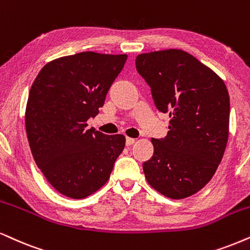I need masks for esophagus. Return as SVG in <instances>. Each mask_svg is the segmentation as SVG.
<instances>
[{
	"instance_id": "1",
	"label": "esophagus",
	"mask_w": 250,
	"mask_h": 250,
	"mask_svg": "<svg viewBox=\"0 0 250 250\" xmlns=\"http://www.w3.org/2000/svg\"><path fill=\"white\" fill-rule=\"evenodd\" d=\"M136 142L135 138H131V137H127L125 138V144L128 145V146H130V145H132Z\"/></svg>"
}]
</instances>
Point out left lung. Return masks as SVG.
Returning <instances> with one entry per match:
<instances>
[{"label": "left lung", "mask_w": 250, "mask_h": 250, "mask_svg": "<svg viewBox=\"0 0 250 250\" xmlns=\"http://www.w3.org/2000/svg\"><path fill=\"white\" fill-rule=\"evenodd\" d=\"M136 69L150 85L157 108L169 113L167 136L154 140L143 164L148 185L181 200L212 179L229 140V96L209 67L181 49L140 54Z\"/></svg>", "instance_id": "obj_1"}]
</instances>
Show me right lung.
Instances as JSON below:
<instances>
[{"instance_id": "obj_1", "label": "right lung", "mask_w": 250, "mask_h": 250, "mask_svg": "<svg viewBox=\"0 0 250 250\" xmlns=\"http://www.w3.org/2000/svg\"><path fill=\"white\" fill-rule=\"evenodd\" d=\"M127 54L83 52L53 60L31 86L25 127L31 152L53 188L82 200L108 181L123 135L86 129L104 106Z\"/></svg>"}]
</instances>
